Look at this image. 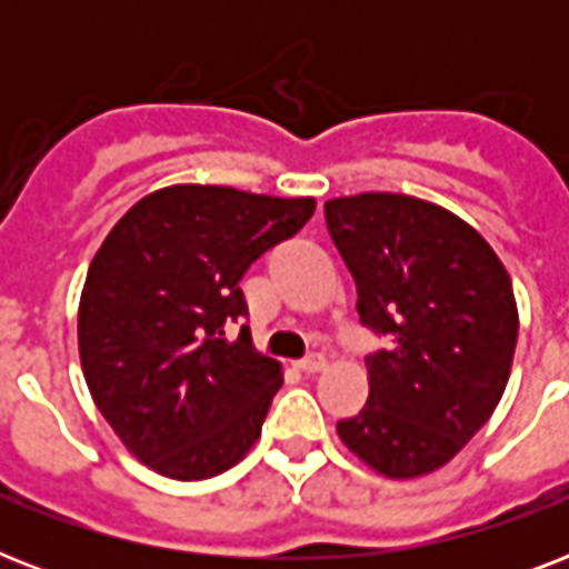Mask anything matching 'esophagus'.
Listing matches in <instances>:
<instances>
[{
  "instance_id": "34e87169",
  "label": "esophagus",
  "mask_w": 569,
  "mask_h": 569,
  "mask_svg": "<svg viewBox=\"0 0 569 569\" xmlns=\"http://www.w3.org/2000/svg\"><path fill=\"white\" fill-rule=\"evenodd\" d=\"M298 369L307 375L325 372V369H328V360H325L321 355H310V357H303V360H298Z\"/></svg>"
}]
</instances>
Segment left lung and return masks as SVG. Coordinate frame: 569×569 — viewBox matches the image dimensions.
<instances>
[{
	"mask_svg": "<svg viewBox=\"0 0 569 569\" xmlns=\"http://www.w3.org/2000/svg\"><path fill=\"white\" fill-rule=\"evenodd\" d=\"M325 221L360 321L389 339L366 360L369 401L339 440L392 481L437 472L508 387L520 328L508 268L472 223L422 197H333Z\"/></svg>",
	"mask_w": 569,
	"mask_h": 569,
	"instance_id": "obj_1",
	"label": "left lung"
}]
</instances>
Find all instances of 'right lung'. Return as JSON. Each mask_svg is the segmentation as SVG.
Here are the masks:
<instances>
[{
  "label": "right lung",
  "instance_id": "1",
  "mask_svg": "<svg viewBox=\"0 0 569 569\" xmlns=\"http://www.w3.org/2000/svg\"><path fill=\"white\" fill-rule=\"evenodd\" d=\"M312 197L180 182L150 191L93 253L79 298V360L129 455L173 481L236 467L259 440L283 366L241 328L239 280L310 221Z\"/></svg>",
  "mask_w": 569,
  "mask_h": 569
}]
</instances>
